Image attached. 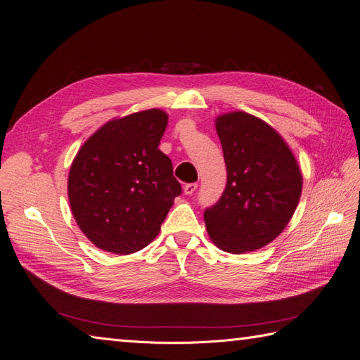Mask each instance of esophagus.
I'll return each instance as SVG.
<instances>
[{
  "instance_id": "esophagus-1",
  "label": "esophagus",
  "mask_w": 360,
  "mask_h": 360,
  "mask_svg": "<svg viewBox=\"0 0 360 360\" xmlns=\"http://www.w3.org/2000/svg\"><path fill=\"white\" fill-rule=\"evenodd\" d=\"M197 188H198L197 183H188V184H184L183 191H184V193H186V195H192L195 191H197Z\"/></svg>"
}]
</instances>
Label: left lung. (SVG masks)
<instances>
[{
    "instance_id": "obj_1",
    "label": "left lung",
    "mask_w": 360,
    "mask_h": 360,
    "mask_svg": "<svg viewBox=\"0 0 360 360\" xmlns=\"http://www.w3.org/2000/svg\"><path fill=\"white\" fill-rule=\"evenodd\" d=\"M226 186L204 210L212 240L231 254L266 246L290 222L302 193V172L274 127L237 111L216 118Z\"/></svg>"
}]
</instances>
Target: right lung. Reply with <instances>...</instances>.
Here are the masks:
<instances>
[{
	"instance_id": "1",
	"label": "right lung",
	"mask_w": 360,
	"mask_h": 360,
	"mask_svg": "<svg viewBox=\"0 0 360 360\" xmlns=\"http://www.w3.org/2000/svg\"><path fill=\"white\" fill-rule=\"evenodd\" d=\"M167 124L160 110L112 120L76 155L69 201L81 231L97 248L129 255L159 234L181 193L171 159L158 148Z\"/></svg>"
}]
</instances>
